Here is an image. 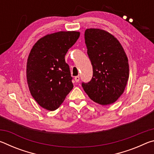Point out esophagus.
<instances>
[{
	"label": "esophagus",
	"mask_w": 154,
	"mask_h": 154,
	"mask_svg": "<svg viewBox=\"0 0 154 154\" xmlns=\"http://www.w3.org/2000/svg\"><path fill=\"white\" fill-rule=\"evenodd\" d=\"M79 79H80V78H79V76H76L75 77V81L76 82H78L79 81Z\"/></svg>",
	"instance_id": "34e87169"
}]
</instances>
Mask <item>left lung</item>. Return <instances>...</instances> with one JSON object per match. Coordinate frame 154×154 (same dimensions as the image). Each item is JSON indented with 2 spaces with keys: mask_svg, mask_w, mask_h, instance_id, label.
<instances>
[{
  "mask_svg": "<svg viewBox=\"0 0 154 154\" xmlns=\"http://www.w3.org/2000/svg\"><path fill=\"white\" fill-rule=\"evenodd\" d=\"M88 55L93 68L90 82L82 83L91 100L103 105L116 102L124 92L129 77L128 60L119 41L106 31H85Z\"/></svg>",
  "mask_w": 154,
  "mask_h": 154,
  "instance_id": "left-lung-1",
  "label": "left lung"
}]
</instances>
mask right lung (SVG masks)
Returning <instances> with one entry per match:
<instances>
[{
  "label": "right lung",
  "instance_id": "obj_1",
  "mask_svg": "<svg viewBox=\"0 0 154 154\" xmlns=\"http://www.w3.org/2000/svg\"><path fill=\"white\" fill-rule=\"evenodd\" d=\"M79 35L76 31L48 35L40 38L30 52L26 66L28 88L36 103L47 110L58 109L73 88L64 57Z\"/></svg>",
  "mask_w": 154,
  "mask_h": 154
}]
</instances>
